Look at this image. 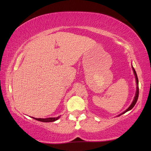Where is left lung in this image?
Returning a JSON list of instances; mask_svg holds the SVG:
<instances>
[{
  "label": "left lung",
  "mask_w": 151,
  "mask_h": 151,
  "mask_svg": "<svg viewBox=\"0 0 151 151\" xmlns=\"http://www.w3.org/2000/svg\"><path fill=\"white\" fill-rule=\"evenodd\" d=\"M132 69H133V70H134V75H135V77H136V84H137V87H136V95H135V97H134V100H133V101H132V104H130V106L126 110H125L124 111H123V113L122 114H119L118 115V116H120V115H121L122 114H124V113H126L127 111H129V110H132V109L133 108V107L134 106H135V104H136V102H137V99H138V96H139V86H138V78H137V74H136V70H135V69H134V67H132Z\"/></svg>",
  "instance_id": "8db88e82"
}]
</instances>
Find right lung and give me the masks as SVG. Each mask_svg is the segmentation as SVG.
<instances>
[{
  "label": "right lung",
  "instance_id": "1",
  "mask_svg": "<svg viewBox=\"0 0 151 151\" xmlns=\"http://www.w3.org/2000/svg\"><path fill=\"white\" fill-rule=\"evenodd\" d=\"M60 117V116H58L57 117H49V118H45V119L35 118V117H32V118H34V119H36L37 121L44 122V123H49V122H54V121L58 120Z\"/></svg>",
  "mask_w": 151,
  "mask_h": 151
}]
</instances>
